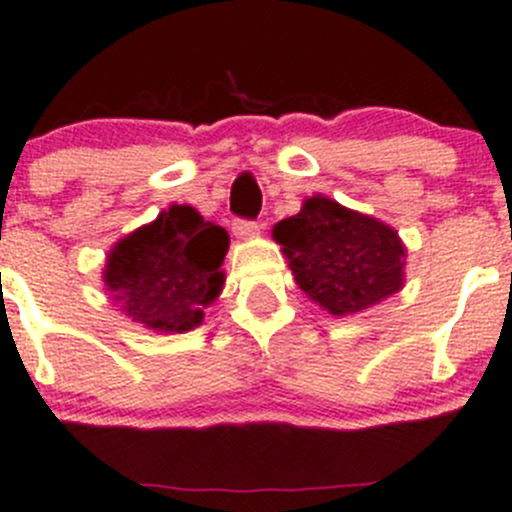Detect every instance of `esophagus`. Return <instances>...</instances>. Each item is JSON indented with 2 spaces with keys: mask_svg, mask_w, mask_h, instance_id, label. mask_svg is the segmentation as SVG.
<instances>
[{
  "mask_svg": "<svg viewBox=\"0 0 512 512\" xmlns=\"http://www.w3.org/2000/svg\"><path fill=\"white\" fill-rule=\"evenodd\" d=\"M232 232H235L237 237H255L257 232H260V223H255V220L237 218L235 223H232Z\"/></svg>",
  "mask_w": 512,
  "mask_h": 512,
  "instance_id": "esophagus-1",
  "label": "esophagus"
}]
</instances>
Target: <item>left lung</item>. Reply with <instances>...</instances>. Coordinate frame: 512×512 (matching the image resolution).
<instances>
[{"label": "left lung", "mask_w": 512, "mask_h": 512, "mask_svg": "<svg viewBox=\"0 0 512 512\" xmlns=\"http://www.w3.org/2000/svg\"><path fill=\"white\" fill-rule=\"evenodd\" d=\"M275 240L299 289L332 314L361 312L404 285L406 250L396 230L337 200H304L275 225Z\"/></svg>", "instance_id": "8db88e82"}]
</instances>
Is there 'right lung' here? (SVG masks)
I'll return each mask as SVG.
<instances>
[{"mask_svg": "<svg viewBox=\"0 0 512 512\" xmlns=\"http://www.w3.org/2000/svg\"><path fill=\"white\" fill-rule=\"evenodd\" d=\"M227 242L223 227L190 205H173L113 247L103 282L133 322L188 332L223 289Z\"/></svg>", "mask_w": 512, "mask_h": 512, "instance_id": "right-lung-1", "label": "right lung"}]
</instances>
